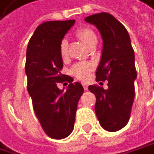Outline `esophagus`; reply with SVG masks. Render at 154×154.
I'll list each match as a JSON object with an SVG mask.
<instances>
[{"mask_svg":"<svg viewBox=\"0 0 154 154\" xmlns=\"http://www.w3.org/2000/svg\"><path fill=\"white\" fill-rule=\"evenodd\" d=\"M82 85H83V87H84L85 91H87L88 90V85L86 83H82Z\"/></svg>","mask_w":154,"mask_h":154,"instance_id":"1","label":"esophagus"}]
</instances>
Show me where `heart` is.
Here are the masks:
<instances>
[{"mask_svg": "<svg viewBox=\"0 0 154 154\" xmlns=\"http://www.w3.org/2000/svg\"><path fill=\"white\" fill-rule=\"evenodd\" d=\"M76 36L80 40H82L88 48L92 44L97 42V36L94 33V32L88 27H82L79 30H77ZM59 53H60L61 58L63 61L68 59L69 48H68L67 39L63 38L61 41L60 46H59ZM92 69H93V66L91 63H78L72 67L71 73L79 79L86 80L90 77Z\"/></svg>", "mask_w": 154, "mask_h": 154, "instance_id": "obj_1", "label": "heart"}]
</instances>
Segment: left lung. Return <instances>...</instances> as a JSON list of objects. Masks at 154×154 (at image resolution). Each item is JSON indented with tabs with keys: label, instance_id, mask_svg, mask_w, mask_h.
Returning <instances> with one entry per match:
<instances>
[{
	"label": "left lung",
	"instance_id": "1",
	"mask_svg": "<svg viewBox=\"0 0 154 154\" xmlns=\"http://www.w3.org/2000/svg\"><path fill=\"white\" fill-rule=\"evenodd\" d=\"M85 20L97 27L103 40L96 81H108L106 90L95 85L88 89L96 96L95 113L100 124L115 132L122 129L131 116L137 78L134 50L126 28L112 15L102 12Z\"/></svg>",
	"mask_w": 154,
	"mask_h": 154
}]
</instances>
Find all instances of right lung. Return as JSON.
<instances>
[{"mask_svg": "<svg viewBox=\"0 0 154 154\" xmlns=\"http://www.w3.org/2000/svg\"><path fill=\"white\" fill-rule=\"evenodd\" d=\"M75 20L48 21L39 24L26 51L27 90L36 116L46 134L52 138L67 137L74 129L77 103L84 92L82 85L61 73L63 59L59 46ZM70 83L67 90L58 82Z\"/></svg>", "mask_w": 154, "mask_h": 154, "instance_id": "obj_1", "label": "right lung"}]
</instances>
